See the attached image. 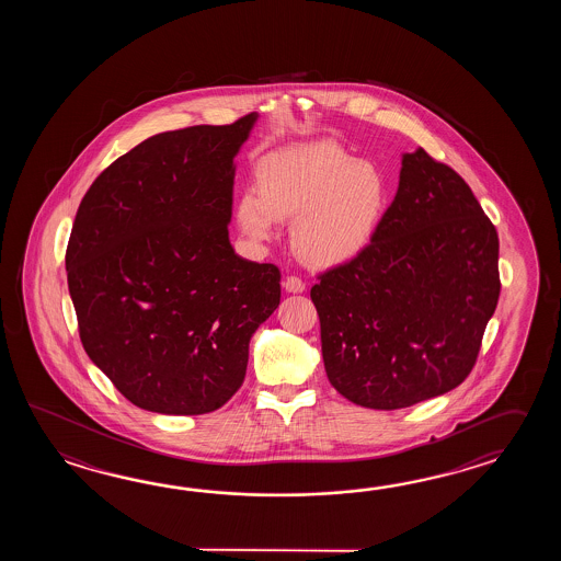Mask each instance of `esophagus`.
Instances as JSON below:
<instances>
[{
  "label": "esophagus",
  "mask_w": 561,
  "mask_h": 561,
  "mask_svg": "<svg viewBox=\"0 0 561 561\" xmlns=\"http://www.w3.org/2000/svg\"><path fill=\"white\" fill-rule=\"evenodd\" d=\"M283 288H285L286 293L298 295V293H302L307 286H305V283H302L298 276H286Z\"/></svg>",
  "instance_id": "esophagus-1"
}]
</instances>
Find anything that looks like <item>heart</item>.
Returning a JSON list of instances; mask_svg holds the SVG:
<instances>
[{
	"instance_id": "1",
	"label": "heart",
	"mask_w": 561,
	"mask_h": 561,
	"mask_svg": "<svg viewBox=\"0 0 561 561\" xmlns=\"http://www.w3.org/2000/svg\"><path fill=\"white\" fill-rule=\"evenodd\" d=\"M256 194L237 201L239 227L254 242L271 240L278 220H293L290 244L317 268L351 263L367 251L389 206L381 168L331 140L286 146L254 168Z\"/></svg>"
}]
</instances>
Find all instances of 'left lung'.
I'll list each match as a JSON object with an SVG mask.
<instances>
[{
    "mask_svg": "<svg viewBox=\"0 0 561 561\" xmlns=\"http://www.w3.org/2000/svg\"><path fill=\"white\" fill-rule=\"evenodd\" d=\"M500 239L466 180L403 154L375 239L319 276L327 377L355 405L393 411L466 381L497 307Z\"/></svg>",
    "mask_w": 561,
    "mask_h": 561,
    "instance_id": "left-lung-1",
    "label": "left lung"
}]
</instances>
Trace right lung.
Returning <instances> with one entry per match:
<instances>
[{
	"instance_id": "right-lung-1",
	"label": "right lung",
	"mask_w": 561,
	"mask_h": 561,
	"mask_svg": "<svg viewBox=\"0 0 561 561\" xmlns=\"http://www.w3.org/2000/svg\"><path fill=\"white\" fill-rule=\"evenodd\" d=\"M256 118L156 134L112 162L76 213L66 271L82 345L146 411L225 405L280 302L275 264L240 259L228 240L234 156Z\"/></svg>"
}]
</instances>
